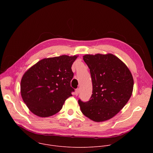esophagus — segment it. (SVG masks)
Instances as JSON below:
<instances>
[{"mask_svg":"<svg viewBox=\"0 0 153 153\" xmlns=\"http://www.w3.org/2000/svg\"><path fill=\"white\" fill-rule=\"evenodd\" d=\"M79 92H80V90H79V88L76 89V91H75V95H76V96H77V95L79 94Z\"/></svg>","mask_w":153,"mask_h":153,"instance_id":"esophagus-1","label":"esophagus"}]
</instances>
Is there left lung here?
I'll list each match as a JSON object with an SVG mask.
<instances>
[{
  "label": "left lung",
  "mask_w": 153,
  "mask_h": 153,
  "mask_svg": "<svg viewBox=\"0 0 153 153\" xmlns=\"http://www.w3.org/2000/svg\"><path fill=\"white\" fill-rule=\"evenodd\" d=\"M83 59L90 70L93 94L88 102L79 100L81 111L94 122L108 120L122 110L131 96V73L112 54H86Z\"/></svg>",
  "instance_id": "8db88e82"
}]
</instances>
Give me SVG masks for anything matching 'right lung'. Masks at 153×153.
I'll list each match as a JSON object with an SVG mask.
<instances>
[{
  "label": "right lung",
  "mask_w": 153,
  "mask_h": 153,
  "mask_svg": "<svg viewBox=\"0 0 153 153\" xmlns=\"http://www.w3.org/2000/svg\"><path fill=\"white\" fill-rule=\"evenodd\" d=\"M78 56L45 58L29 68L20 82V93L30 111L40 117L58 113L74 90L71 67Z\"/></svg>",
  "instance_id": "1"
}]
</instances>
